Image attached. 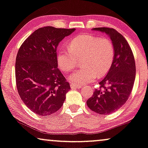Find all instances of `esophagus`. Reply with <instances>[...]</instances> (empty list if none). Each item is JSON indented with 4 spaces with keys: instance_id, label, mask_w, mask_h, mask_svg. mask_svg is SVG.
<instances>
[{
    "instance_id": "esophagus-1",
    "label": "esophagus",
    "mask_w": 148,
    "mask_h": 148,
    "mask_svg": "<svg viewBox=\"0 0 148 148\" xmlns=\"http://www.w3.org/2000/svg\"><path fill=\"white\" fill-rule=\"evenodd\" d=\"M70 86L72 88H79L82 87V85H80V84H77L71 83Z\"/></svg>"
}]
</instances>
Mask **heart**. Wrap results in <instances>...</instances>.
<instances>
[{
    "instance_id": "b5f03b06",
    "label": "heart",
    "mask_w": 148,
    "mask_h": 148,
    "mask_svg": "<svg viewBox=\"0 0 148 148\" xmlns=\"http://www.w3.org/2000/svg\"><path fill=\"white\" fill-rule=\"evenodd\" d=\"M70 49H60L58 53V63L61 70L71 72L81 59L82 68L73 73L70 80L76 84H86L102 76L111 68L114 58V47L110 39L80 35L70 41Z\"/></svg>"
}]
</instances>
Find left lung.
Masks as SVG:
<instances>
[{
    "mask_svg": "<svg viewBox=\"0 0 148 148\" xmlns=\"http://www.w3.org/2000/svg\"><path fill=\"white\" fill-rule=\"evenodd\" d=\"M92 30L107 34L114 47L111 68L99 82V88L86 101L93 112L107 115L117 111L129 99L135 79V58L127 40L115 29L102 27H95Z\"/></svg>",
    "mask_w": 148,
    "mask_h": 148,
    "instance_id": "1",
    "label": "left lung"
}]
</instances>
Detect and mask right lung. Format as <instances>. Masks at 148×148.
I'll return each mask as SVG.
<instances>
[{
	"mask_svg": "<svg viewBox=\"0 0 148 148\" xmlns=\"http://www.w3.org/2000/svg\"><path fill=\"white\" fill-rule=\"evenodd\" d=\"M73 29L40 27L19 49L15 62L18 93L31 111L50 115L62 107L70 89L69 82L58 68L57 47Z\"/></svg>",
	"mask_w": 148,
	"mask_h": 148,
	"instance_id": "obj_1",
	"label": "right lung"
}]
</instances>
